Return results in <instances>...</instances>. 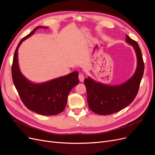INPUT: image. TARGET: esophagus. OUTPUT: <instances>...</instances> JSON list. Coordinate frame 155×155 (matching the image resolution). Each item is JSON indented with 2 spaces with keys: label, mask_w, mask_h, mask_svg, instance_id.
I'll return each mask as SVG.
<instances>
[{
  "label": "esophagus",
  "mask_w": 155,
  "mask_h": 155,
  "mask_svg": "<svg viewBox=\"0 0 155 155\" xmlns=\"http://www.w3.org/2000/svg\"><path fill=\"white\" fill-rule=\"evenodd\" d=\"M78 78H79V81H80L81 82L84 81V74H83L82 73H79V74H78Z\"/></svg>",
  "instance_id": "esophagus-1"
}]
</instances>
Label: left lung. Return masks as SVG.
I'll list each match as a JSON object with an SVG mask.
<instances>
[{"label": "left lung", "instance_id": "obj_1", "mask_svg": "<svg viewBox=\"0 0 155 155\" xmlns=\"http://www.w3.org/2000/svg\"><path fill=\"white\" fill-rule=\"evenodd\" d=\"M126 41L132 45L137 55V68L128 81L117 86H110L84 79L89 108L95 113L107 115L120 111L132 103L137 96L144 72V62L141 51L136 41L126 35Z\"/></svg>", "mask_w": 155, "mask_h": 155}]
</instances>
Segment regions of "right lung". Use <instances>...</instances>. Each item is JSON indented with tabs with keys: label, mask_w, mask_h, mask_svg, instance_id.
Wrapping results in <instances>:
<instances>
[{
	"label": "right lung",
	"mask_w": 155,
	"mask_h": 155,
	"mask_svg": "<svg viewBox=\"0 0 155 155\" xmlns=\"http://www.w3.org/2000/svg\"><path fill=\"white\" fill-rule=\"evenodd\" d=\"M38 28L48 27H37L19 42L14 55L12 76L19 96L27 109L43 115H55L65 109L70 91L78 84V72L74 71L65 76L39 84L31 82L23 76L18 65V48L23 41L33 35Z\"/></svg>",
	"instance_id": "add662e5"
}]
</instances>
